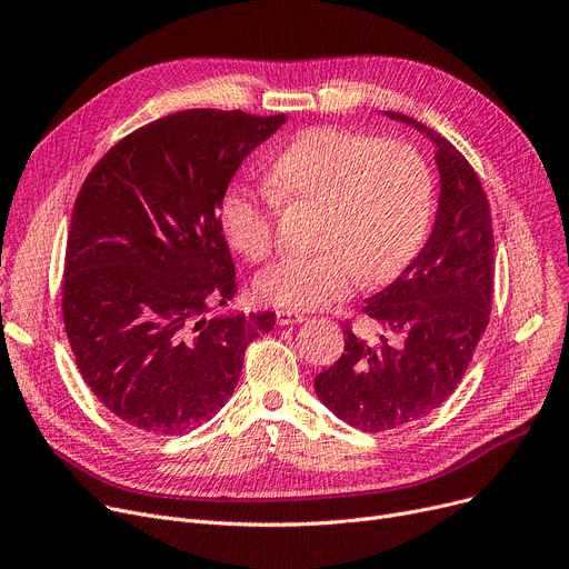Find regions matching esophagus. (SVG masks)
<instances>
[{
  "mask_svg": "<svg viewBox=\"0 0 569 569\" xmlns=\"http://www.w3.org/2000/svg\"><path fill=\"white\" fill-rule=\"evenodd\" d=\"M307 318L302 316V313H297V311H292V309H277V322L279 325H300V322H305Z\"/></svg>",
  "mask_w": 569,
  "mask_h": 569,
  "instance_id": "esophagus-1",
  "label": "esophagus"
}]
</instances>
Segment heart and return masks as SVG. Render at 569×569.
<instances>
[{
    "instance_id": "heart-1",
    "label": "heart",
    "mask_w": 569,
    "mask_h": 569,
    "mask_svg": "<svg viewBox=\"0 0 569 569\" xmlns=\"http://www.w3.org/2000/svg\"><path fill=\"white\" fill-rule=\"evenodd\" d=\"M269 193L230 187L219 202L228 244L249 260L274 247L279 203L318 207L311 256H288L256 279L260 300L283 309H318L357 281L385 283L422 249L433 214V177L403 140H378L322 127L292 140L267 172Z\"/></svg>"
}]
</instances>
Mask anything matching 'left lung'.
Segmentation results:
<instances>
[{"label": "left lung", "mask_w": 569, "mask_h": 569, "mask_svg": "<svg viewBox=\"0 0 569 569\" xmlns=\"http://www.w3.org/2000/svg\"><path fill=\"white\" fill-rule=\"evenodd\" d=\"M385 117L433 142L440 196L422 251L362 309L378 341L346 327L343 355L316 376L318 399L369 433L420 420L457 390L489 325L493 292V230L480 179L440 133L401 112Z\"/></svg>", "instance_id": "left-lung-1"}]
</instances>
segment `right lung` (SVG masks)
<instances>
[{
  "label": "right lung",
  "mask_w": 569,
  "mask_h": 569,
  "mask_svg": "<svg viewBox=\"0 0 569 569\" xmlns=\"http://www.w3.org/2000/svg\"><path fill=\"white\" fill-rule=\"evenodd\" d=\"M286 114L184 110L87 174L64 260V327L97 399L147 433H184L232 397L244 350L277 316L219 313L237 292L219 202Z\"/></svg>",
  "instance_id": "1"
}]
</instances>
